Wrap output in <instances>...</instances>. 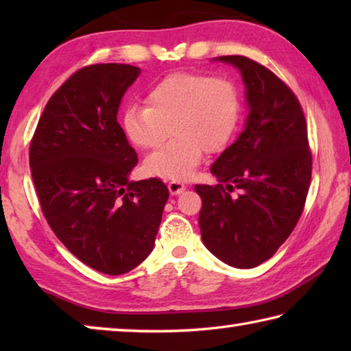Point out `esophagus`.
I'll return each mask as SVG.
<instances>
[{
	"label": "esophagus",
	"instance_id": "esophagus-1",
	"mask_svg": "<svg viewBox=\"0 0 351 351\" xmlns=\"http://www.w3.org/2000/svg\"><path fill=\"white\" fill-rule=\"evenodd\" d=\"M167 187H169L171 195H180L184 192V190H186V186H184L181 181H170L167 184Z\"/></svg>",
	"mask_w": 351,
	"mask_h": 351
}]
</instances>
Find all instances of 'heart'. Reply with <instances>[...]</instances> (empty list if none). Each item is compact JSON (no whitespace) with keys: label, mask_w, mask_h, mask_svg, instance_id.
Segmentation results:
<instances>
[{"label":"heart","mask_w":351,"mask_h":351,"mask_svg":"<svg viewBox=\"0 0 351 351\" xmlns=\"http://www.w3.org/2000/svg\"><path fill=\"white\" fill-rule=\"evenodd\" d=\"M145 104L125 111L123 132L136 147L153 150L171 128L175 139L147 158L145 170L173 181L189 180L206 152H223L241 119V99L234 83L203 73L165 75L148 90Z\"/></svg>","instance_id":"heart-1"}]
</instances>
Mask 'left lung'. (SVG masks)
<instances>
[{
	"label": "left lung",
	"instance_id": "1",
	"mask_svg": "<svg viewBox=\"0 0 351 351\" xmlns=\"http://www.w3.org/2000/svg\"><path fill=\"white\" fill-rule=\"evenodd\" d=\"M241 71L249 116L245 132L212 165L217 186L197 184L201 239L235 268L276 254L304 212L313 158L299 99L282 79L245 56H223Z\"/></svg>",
	"mask_w": 351,
	"mask_h": 351
}]
</instances>
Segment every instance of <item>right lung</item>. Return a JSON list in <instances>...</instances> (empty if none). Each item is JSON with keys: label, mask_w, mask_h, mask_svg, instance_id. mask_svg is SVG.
<instances>
[{"label": "right lung", "mask_w": 351, "mask_h": 351, "mask_svg": "<svg viewBox=\"0 0 351 351\" xmlns=\"http://www.w3.org/2000/svg\"><path fill=\"white\" fill-rule=\"evenodd\" d=\"M139 68L85 66L47 100L29 147L47 224L83 263L121 276L152 252L169 189L159 178L128 181L138 154L117 110Z\"/></svg>", "instance_id": "add662e5"}]
</instances>
